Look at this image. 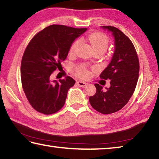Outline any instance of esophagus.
I'll list each match as a JSON object with an SVG mask.
<instances>
[{"label": "esophagus", "instance_id": "obj_1", "mask_svg": "<svg viewBox=\"0 0 159 159\" xmlns=\"http://www.w3.org/2000/svg\"><path fill=\"white\" fill-rule=\"evenodd\" d=\"M77 84L80 87H85V85H87V83L85 82H83V81H80V80H79V81H77Z\"/></svg>", "mask_w": 159, "mask_h": 159}]
</instances>
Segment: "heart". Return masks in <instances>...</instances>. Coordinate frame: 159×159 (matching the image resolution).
<instances>
[{"label":"heart","mask_w":159,"mask_h":159,"mask_svg":"<svg viewBox=\"0 0 159 159\" xmlns=\"http://www.w3.org/2000/svg\"><path fill=\"white\" fill-rule=\"evenodd\" d=\"M87 40L89 43L91 48H93L94 51L100 50L102 52H105L107 48L109 46V39L105 34L100 33V32H96V33H93L90 34L88 36ZM79 45V41H75L73 44L71 45V48H70V52H74L76 50V47ZM78 76L85 77L88 75V72L82 67H79L75 71Z\"/></svg>","instance_id":"b5f03b06"}]
</instances>
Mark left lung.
Masks as SVG:
<instances>
[{
	"label": "left lung",
	"mask_w": 159,
	"mask_h": 159,
	"mask_svg": "<svg viewBox=\"0 0 159 159\" xmlns=\"http://www.w3.org/2000/svg\"><path fill=\"white\" fill-rule=\"evenodd\" d=\"M102 28L111 32L114 38L115 50L111 62L99 76L100 79L111 80V86L105 91L95 83L96 93L89 100L96 111L109 114L121 109L133 95L139 77V64L135 48L128 36L114 26Z\"/></svg>",
	"instance_id": "8db88e82"
}]
</instances>
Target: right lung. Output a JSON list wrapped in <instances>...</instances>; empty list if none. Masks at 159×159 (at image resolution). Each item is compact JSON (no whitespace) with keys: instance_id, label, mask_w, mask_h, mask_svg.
I'll list each match as a JSON object with an SVG mask.
<instances>
[{"instance_id":"obj_1","label":"right lung","mask_w":159,"mask_h":159,"mask_svg":"<svg viewBox=\"0 0 159 159\" xmlns=\"http://www.w3.org/2000/svg\"><path fill=\"white\" fill-rule=\"evenodd\" d=\"M86 30L53 25L29 42L21 60V80L26 98L36 111L52 114L64 105L67 92L76 81L70 76L59 81H51L50 78L61 66L75 39Z\"/></svg>"}]
</instances>
